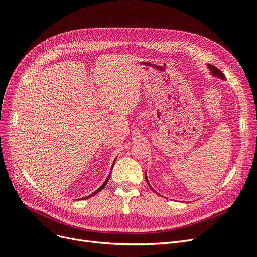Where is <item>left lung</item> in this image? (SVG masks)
<instances>
[{
  "mask_svg": "<svg viewBox=\"0 0 257 257\" xmlns=\"http://www.w3.org/2000/svg\"><path fill=\"white\" fill-rule=\"evenodd\" d=\"M207 66H208V69L210 70V73H211L212 76L221 78L222 80H226V77H225V75L223 74V72H222L221 70L217 69L216 67H214V66H212V65H207ZM145 179H146V182H148L149 186L152 188V186L150 185V183H149V180H148V177H146V175H145ZM152 189H153V188H152Z\"/></svg>",
  "mask_w": 257,
  "mask_h": 257,
  "instance_id": "obj_1",
  "label": "left lung"
}]
</instances>
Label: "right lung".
Masks as SVG:
<instances>
[{
	"mask_svg": "<svg viewBox=\"0 0 257 257\" xmlns=\"http://www.w3.org/2000/svg\"><path fill=\"white\" fill-rule=\"evenodd\" d=\"M115 161H116V159H115ZM115 161H114V163H115ZM114 163H113V165H112V167L114 166ZM111 173H112V168H111V172H109V174H108V176H107V178H106V180L104 181V183H103V184L98 188V189H97V190H95L92 194H90V195H88V197H85V198H82L83 200H85V199H89V198H91V197H93V195H95V194H97V193H98L99 191H101L103 188H104V186L106 185V183H107V181H108V179H109V176H111ZM81 199V200H82Z\"/></svg>",
	"mask_w": 257,
	"mask_h": 257,
	"instance_id": "1",
	"label": "right lung"
}]
</instances>
